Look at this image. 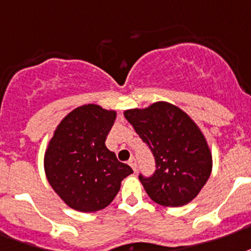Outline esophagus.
<instances>
[{
  "mask_svg": "<svg viewBox=\"0 0 251 251\" xmlns=\"http://www.w3.org/2000/svg\"><path fill=\"white\" fill-rule=\"evenodd\" d=\"M129 165L130 166H131V169L132 170H134V172H136V161H135V158L134 157H131L129 160Z\"/></svg>",
  "mask_w": 251,
  "mask_h": 251,
  "instance_id": "1",
  "label": "esophagus"
}]
</instances>
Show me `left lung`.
I'll use <instances>...</instances> for the list:
<instances>
[{
    "instance_id": "8db88e82",
    "label": "left lung",
    "mask_w": 251,
    "mask_h": 251,
    "mask_svg": "<svg viewBox=\"0 0 251 251\" xmlns=\"http://www.w3.org/2000/svg\"><path fill=\"white\" fill-rule=\"evenodd\" d=\"M156 160L151 178L139 176L147 195L161 206L178 207L196 199L213 169V154L197 124L176 105L156 101L124 112Z\"/></svg>"
}]
</instances>
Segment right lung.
<instances>
[{
    "mask_svg": "<svg viewBox=\"0 0 251 251\" xmlns=\"http://www.w3.org/2000/svg\"><path fill=\"white\" fill-rule=\"evenodd\" d=\"M115 109L98 104L75 108L59 122L49 140L44 169L49 184L73 210L94 213L107 207L122 179L132 173L105 147Z\"/></svg>",
    "mask_w": 251,
    "mask_h": 251,
    "instance_id": "obj_1",
    "label": "right lung"
}]
</instances>
